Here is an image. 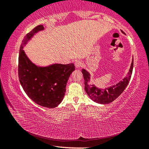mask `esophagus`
<instances>
[{
	"label": "esophagus",
	"instance_id": "34e87169",
	"mask_svg": "<svg viewBox=\"0 0 149 149\" xmlns=\"http://www.w3.org/2000/svg\"><path fill=\"white\" fill-rule=\"evenodd\" d=\"M82 65H83V63L81 60H76V61L75 62V65L76 68L81 67Z\"/></svg>",
	"mask_w": 149,
	"mask_h": 149
}]
</instances>
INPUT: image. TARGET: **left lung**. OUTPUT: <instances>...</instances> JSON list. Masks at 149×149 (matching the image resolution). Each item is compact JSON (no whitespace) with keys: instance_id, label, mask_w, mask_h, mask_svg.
<instances>
[{"instance_id":"obj_1","label":"left lung","mask_w":149,"mask_h":149,"mask_svg":"<svg viewBox=\"0 0 149 149\" xmlns=\"http://www.w3.org/2000/svg\"><path fill=\"white\" fill-rule=\"evenodd\" d=\"M122 33L123 31H122ZM133 68V60H132V64L128 72L127 77H125L123 81H121L116 85L107 88L104 90L96 87L95 85H91L90 87L88 85V82L90 81V74L84 69H82V73L84 75V78L85 81V90L86 91L88 96L95 101L100 104H109L110 102L117 99L119 96L122 94L123 91L125 90L126 87L129 84L131 77H132V72Z\"/></svg>"}]
</instances>
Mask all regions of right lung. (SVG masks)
I'll list each match as a JSON object with an SVG mask.
<instances>
[{
  "instance_id": "1",
  "label": "right lung",
  "mask_w": 149,
  "mask_h": 149,
  "mask_svg": "<svg viewBox=\"0 0 149 149\" xmlns=\"http://www.w3.org/2000/svg\"><path fill=\"white\" fill-rule=\"evenodd\" d=\"M43 29V26L39 25L24 37L19 48L18 77L24 91L33 101L41 107L53 108L62 102L75 65L55 64L38 67L30 61L23 50L24 46L35 33Z\"/></svg>"
}]
</instances>
